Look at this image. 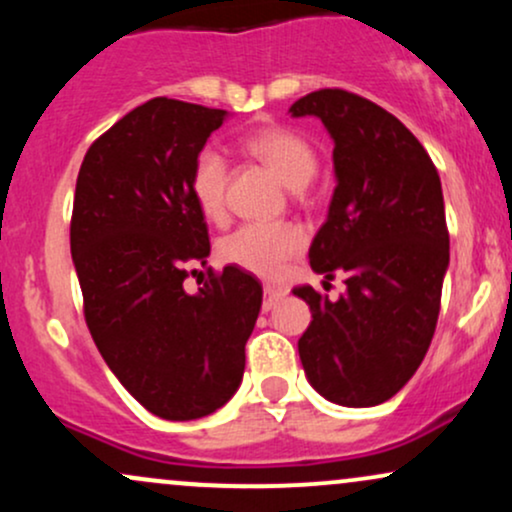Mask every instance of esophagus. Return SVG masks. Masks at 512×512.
I'll use <instances>...</instances> for the list:
<instances>
[{
  "label": "esophagus",
  "instance_id": "1",
  "mask_svg": "<svg viewBox=\"0 0 512 512\" xmlns=\"http://www.w3.org/2000/svg\"><path fill=\"white\" fill-rule=\"evenodd\" d=\"M284 296H286L284 289H276V286H264V303H262L264 313H269V310H272Z\"/></svg>",
  "mask_w": 512,
  "mask_h": 512
}]
</instances>
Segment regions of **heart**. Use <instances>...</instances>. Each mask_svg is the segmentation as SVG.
<instances>
[{
    "mask_svg": "<svg viewBox=\"0 0 512 512\" xmlns=\"http://www.w3.org/2000/svg\"><path fill=\"white\" fill-rule=\"evenodd\" d=\"M245 151L279 175L291 190H301L317 170V156L301 134L286 127H260L243 139ZM228 166L219 151L202 149L192 163V199L211 221L226 209ZM305 236L293 223H245L221 240L219 255L226 264L257 276H279L286 262L303 248Z\"/></svg>",
    "mask_w": 512,
    "mask_h": 512,
    "instance_id": "b5f03b06",
    "label": "heart"
}]
</instances>
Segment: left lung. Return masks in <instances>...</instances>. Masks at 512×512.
<instances>
[{
    "instance_id": "left-lung-1",
    "label": "left lung",
    "mask_w": 512,
    "mask_h": 512,
    "mask_svg": "<svg viewBox=\"0 0 512 512\" xmlns=\"http://www.w3.org/2000/svg\"><path fill=\"white\" fill-rule=\"evenodd\" d=\"M289 113L322 120L334 142L337 187L310 267L346 279L337 301L293 289L313 313L298 354L322 397L375 407L409 383L436 332L450 264L438 170L395 115L356 93L322 88Z\"/></svg>"
}]
</instances>
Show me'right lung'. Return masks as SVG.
I'll return each instance as SVG.
<instances>
[{
	"instance_id": "add662e5",
	"label": "right lung",
	"mask_w": 512,
	"mask_h": 512,
	"mask_svg": "<svg viewBox=\"0 0 512 512\" xmlns=\"http://www.w3.org/2000/svg\"><path fill=\"white\" fill-rule=\"evenodd\" d=\"M226 110L151 98L91 144L76 178L72 260L84 315L125 390L168 421L214 414L240 387L262 286L238 267L182 281L207 264L209 233L190 173Z\"/></svg>"
}]
</instances>
